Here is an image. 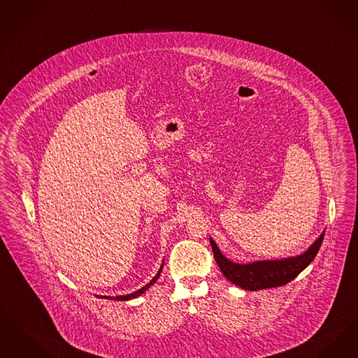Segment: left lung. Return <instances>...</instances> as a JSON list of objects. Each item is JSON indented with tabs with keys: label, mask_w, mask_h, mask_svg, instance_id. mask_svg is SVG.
<instances>
[{
	"label": "left lung",
	"mask_w": 358,
	"mask_h": 358,
	"mask_svg": "<svg viewBox=\"0 0 358 358\" xmlns=\"http://www.w3.org/2000/svg\"><path fill=\"white\" fill-rule=\"evenodd\" d=\"M325 231L315 240L313 245L297 257L271 261H255L252 264H236L225 257L215 241L210 238L215 262L221 272L231 284L240 286L245 290H261L282 286L294 280L313 259L324 240Z\"/></svg>",
	"instance_id": "1"
}]
</instances>
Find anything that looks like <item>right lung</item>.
<instances>
[{
  "instance_id": "add662e5",
  "label": "right lung",
  "mask_w": 358,
  "mask_h": 358,
  "mask_svg": "<svg viewBox=\"0 0 358 358\" xmlns=\"http://www.w3.org/2000/svg\"><path fill=\"white\" fill-rule=\"evenodd\" d=\"M162 266H164V265H161L159 271H158L157 274H156V275H155V277L152 278V281H150L149 284H146V285L143 286V287H141V289H138L137 292H133V293H130V294H127V296H115V297H108V296H105V297H103V296H102V297H103V299H108V300H109V299H110V300L113 299V300L115 301H127L131 300V299H136V297L141 296L143 293H145V292H146V290H148V289H149L150 286L153 285V284H155V282L157 281L158 277H159V273H161V271H162Z\"/></svg>"
}]
</instances>
